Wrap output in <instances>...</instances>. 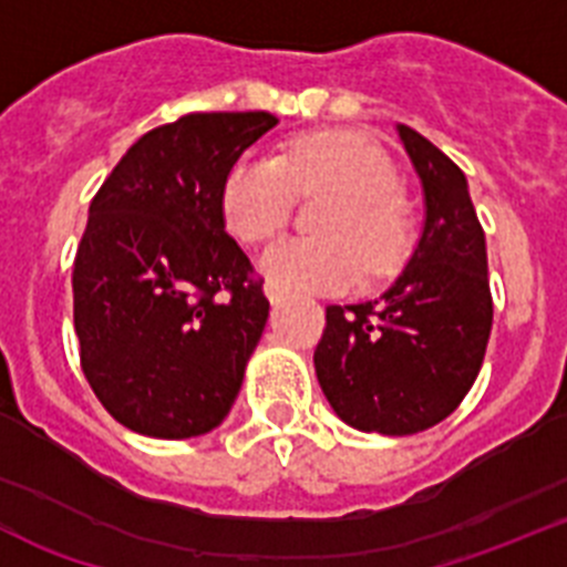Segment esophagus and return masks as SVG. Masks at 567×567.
Instances as JSON below:
<instances>
[{"instance_id":"esophagus-1","label":"esophagus","mask_w":567,"mask_h":567,"mask_svg":"<svg viewBox=\"0 0 567 567\" xmlns=\"http://www.w3.org/2000/svg\"><path fill=\"white\" fill-rule=\"evenodd\" d=\"M265 296L271 299V305H279L285 299V293L277 288V285H265Z\"/></svg>"}]
</instances>
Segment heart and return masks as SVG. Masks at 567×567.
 Here are the masks:
<instances>
[{"instance_id":"heart-1","label":"heart","mask_w":567,"mask_h":567,"mask_svg":"<svg viewBox=\"0 0 567 567\" xmlns=\"http://www.w3.org/2000/svg\"><path fill=\"white\" fill-rule=\"evenodd\" d=\"M330 197L313 231L265 248V277L285 290H339L395 271L410 246V217L398 197V172L370 141L347 132L299 137L277 155L243 157L223 183V217L239 243L274 237L296 200Z\"/></svg>"}]
</instances>
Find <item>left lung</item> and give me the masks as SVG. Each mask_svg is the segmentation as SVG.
I'll use <instances>...</instances> for the list:
<instances>
[{
	"mask_svg": "<svg viewBox=\"0 0 567 567\" xmlns=\"http://www.w3.org/2000/svg\"><path fill=\"white\" fill-rule=\"evenodd\" d=\"M423 183L426 223L404 274L381 299L328 305L316 379L361 432L415 435L457 410L492 333L486 237L463 172L432 141L398 124Z\"/></svg>",
	"mask_w": 567,
	"mask_h": 567,
	"instance_id": "8db88e82",
	"label": "left lung"
}]
</instances>
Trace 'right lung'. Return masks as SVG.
<instances>
[{"label":"right lung","instance_id":"right-lung-1","mask_svg":"<svg viewBox=\"0 0 567 567\" xmlns=\"http://www.w3.org/2000/svg\"><path fill=\"white\" fill-rule=\"evenodd\" d=\"M271 112H192L130 146L90 203L73 262L81 370L104 410L150 437H195L231 410L268 321L226 234L223 183Z\"/></svg>","mask_w":567,"mask_h":567}]
</instances>
